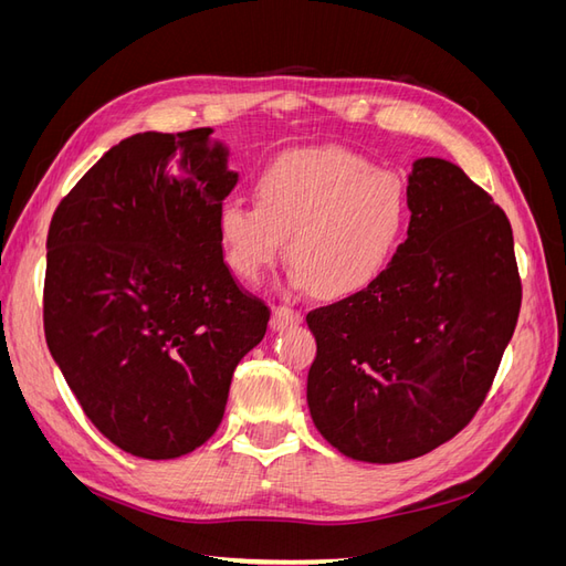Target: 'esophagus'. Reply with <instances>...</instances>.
<instances>
[{
  "mask_svg": "<svg viewBox=\"0 0 566 566\" xmlns=\"http://www.w3.org/2000/svg\"><path fill=\"white\" fill-rule=\"evenodd\" d=\"M302 323V312L290 310V306H273L271 312V331H285L290 325Z\"/></svg>",
  "mask_w": 566,
  "mask_h": 566,
  "instance_id": "esophagus-1",
  "label": "esophagus"
}]
</instances>
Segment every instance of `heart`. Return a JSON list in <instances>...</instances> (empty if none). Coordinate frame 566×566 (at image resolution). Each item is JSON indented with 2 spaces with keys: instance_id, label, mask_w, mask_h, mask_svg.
I'll list each match as a JSON object with an SVG mask.
<instances>
[{
  "instance_id": "obj_1",
  "label": "heart",
  "mask_w": 566,
  "mask_h": 566,
  "mask_svg": "<svg viewBox=\"0 0 566 566\" xmlns=\"http://www.w3.org/2000/svg\"><path fill=\"white\" fill-rule=\"evenodd\" d=\"M256 202L219 208L217 233L229 266L262 283L287 252L293 283L325 297H349L378 281L408 224L403 181L347 148L295 150L269 163Z\"/></svg>"
}]
</instances>
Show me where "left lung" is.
<instances>
[{
    "mask_svg": "<svg viewBox=\"0 0 566 566\" xmlns=\"http://www.w3.org/2000/svg\"><path fill=\"white\" fill-rule=\"evenodd\" d=\"M406 193L408 238L382 276L306 314L316 430L380 465L434 451L474 418L522 306L512 227L484 188L420 158Z\"/></svg>",
    "mask_w": 566,
    "mask_h": 566,
    "instance_id": "8db88e82",
    "label": "left lung"
}]
</instances>
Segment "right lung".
Listing matches in <instances>:
<instances>
[{
    "label": "right lung",
    "instance_id": "obj_1",
    "mask_svg": "<svg viewBox=\"0 0 566 566\" xmlns=\"http://www.w3.org/2000/svg\"><path fill=\"white\" fill-rule=\"evenodd\" d=\"M238 184L212 129L113 146L51 219L44 335L84 416L146 460L196 451L224 418L269 310L243 293L217 233Z\"/></svg>",
    "mask_w": 566,
    "mask_h": 566
}]
</instances>
